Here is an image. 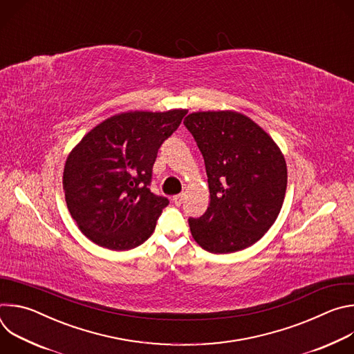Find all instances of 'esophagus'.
Listing matches in <instances>:
<instances>
[{
	"label": "esophagus",
	"instance_id": "esophagus-1",
	"mask_svg": "<svg viewBox=\"0 0 354 354\" xmlns=\"http://www.w3.org/2000/svg\"><path fill=\"white\" fill-rule=\"evenodd\" d=\"M183 200H185V193H179V194L174 196V203H175V206H180V205L183 203Z\"/></svg>",
	"mask_w": 354,
	"mask_h": 354
}]
</instances>
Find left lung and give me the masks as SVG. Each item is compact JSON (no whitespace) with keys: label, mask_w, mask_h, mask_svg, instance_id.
<instances>
[{"label":"left lung","mask_w":354,"mask_h":354,"mask_svg":"<svg viewBox=\"0 0 354 354\" xmlns=\"http://www.w3.org/2000/svg\"><path fill=\"white\" fill-rule=\"evenodd\" d=\"M183 124L203 154L210 205L189 218L194 241L212 254H231L259 241L276 221L287 167L272 137L232 112L190 113Z\"/></svg>","instance_id":"left-lung-1"}]
</instances>
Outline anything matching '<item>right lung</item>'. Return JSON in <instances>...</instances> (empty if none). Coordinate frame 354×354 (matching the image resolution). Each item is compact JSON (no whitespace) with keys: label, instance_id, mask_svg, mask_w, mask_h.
Here are the masks:
<instances>
[{"label":"right lung","instance_id":"right-lung-1","mask_svg":"<svg viewBox=\"0 0 354 354\" xmlns=\"http://www.w3.org/2000/svg\"><path fill=\"white\" fill-rule=\"evenodd\" d=\"M186 113H120L92 129L71 151L63 186L70 214L86 238L129 250L154 232L169 200L151 192L153 167Z\"/></svg>","mask_w":354,"mask_h":354}]
</instances>
